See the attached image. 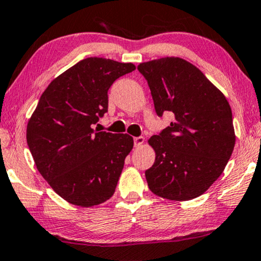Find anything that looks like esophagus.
<instances>
[{
    "label": "esophagus",
    "mask_w": 261,
    "mask_h": 261,
    "mask_svg": "<svg viewBox=\"0 0 261 261\" xmlns=\"http://www.w3.org/2000/svg\"><path fill=\"white\" fill-rule=\"evenodd\" d=\"M144 141H145L144 137H136V138H134V146L138 147V146L143 145Z\"/></svg>",
    "instance_id": "obj_1"
}]
</instances>
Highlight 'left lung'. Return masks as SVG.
Returning a JSON list of instances; mask_svg holds the SVG:
<instances>
[{"label": "left lung", "instance_id": "8db88e82", "mask_svg": "<svg viewBox=\"0 0 261 261\" xmlns=\"http://www.w3.org/2000/svg\"><path fill=\"white\" fill-rule=\"evenodd\" d=\"M157 116L170 112V125L150 138L155 163L145 172L153 194L189 201L207 191L223 173L234 146L232 112L223 93L184 59L141 63Z\"/></svg>", "mask_w": 261, "mask_h": 261}]
</instances>
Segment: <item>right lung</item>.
I'll return each instance as SVG.
<instances>
[{
	"instance_id": "right-lung-1",
	"label": "right lung",
	"mask_w": 261,
	"mask_h": 261,
	"mask_svg": "<svg viewBox=\"0 0 261 261\" xmlns=\"http://www.w3.org/2000/svg\"><path fill=\"white\" fill-rule=\"evenodd\" d=\"M133 70L130 63L83 59L49 83L29 121L35 165L70 203L92 207L114 195L133 138L93 127L108 112L112 83Z\"/></svg>"
}]
</instances>
